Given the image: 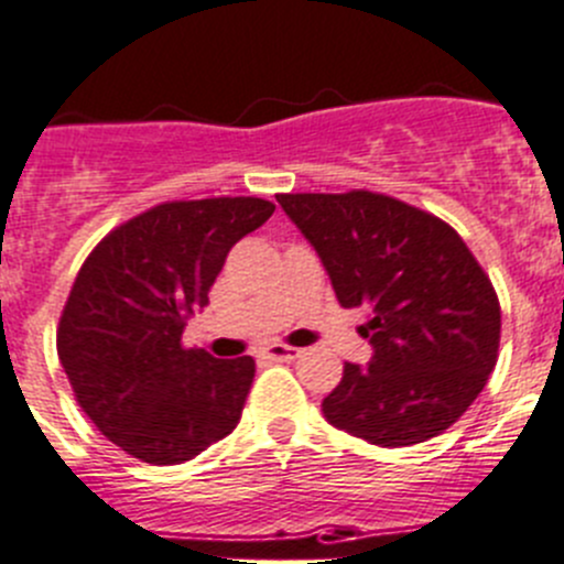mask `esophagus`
Masks as SVG:
<instances>
[{
  "label": "esophagus",
  "mask_w": 564,
  "mask_h": 564,
  "mask_svg": "<svg viewBox=\"0 0 564 564\" xmlns=\"http://www.w3.org/2000/svg\"><path fill=\"white\" fill-rule=\"evenodd\" d=\"M262 355H265L268 360H296L299 355H302V349H296V346H288V344H271L262 349Z\"/></svg>",
  "instance_id": "esophagus-1"
}]
</instances>
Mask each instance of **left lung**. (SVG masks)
<instances>
[{
  "mask_svg": "<svg viewBox=\"0 0 564 564\" xmlns=\"http://www.w3.org/2000/svg\"><path fill=\"white\" fill-rule=\"evenodd\" d=\"M322 257L340 307H364L366 366L324 397L329 425L380 447L444 433L487 386L500 304L467 242L436 215L380 193L276 195Z\"/></svg>",
  "mask_w": 564,
  "mask_h": 564,
  "instance_id": "obj_1",
  "label": "left lung"
}]
</instances>
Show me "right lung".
I'll use <instances>...</instances> for the list:
<instances>
[{
    "instance_id": "obj_1",
    "label": "right lung",
    "mask_w": 564,
    "mask_h": 564,
    "mask_svg": "<svg viewBox=\"0 0 564 564\" xmlns=\"http://www.w3.org/2000/svg\"><path fill=\"white\" fill-rule=\"evenodd\" d=\"M273 209L262 198L167 200L102 237L77 271L58 358L77 405L128 456L189 462L240 422L254 358L218 360L181 335L231 246Z\"/></svg>"
}]
</instances>
